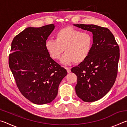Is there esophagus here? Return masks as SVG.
I'll list each match as a JSON object with an SVG mask.
<instances>
[{
	"mask_svg": "<svg viewBox=\"0 0 127 127\" xmlns=\"http://www.w3.org/2000/svg\"><path fill=\"white\" fill-rule=\"evenodd\" d=\"M65 69H66V71H67L68 73H69L70 72V69L69 68H68V67H66Z\"/></svg>",
	"mask_w": 127,
	"mask_h": 127,
	"instance_id": "34e87169",
	"label": "esophagus"
}]
</instances>
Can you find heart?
<instances>
[{"label": "heart", "instance_id": "b5f03b06", "mask_svg": "<svg viewBox=\"0 0 127 127\" xmlns=\"http://www.w3.org/2000/svg\"><path fill=\"white\" fill-rule=\"evenodd\" d=\"M94 44V38L89 32H82L72 27H66L59 30L55 40H48L45 49L53 59L58 61L64 52L62 63L69 64L74 62L80 63L90 55Z\"/></svg>", "mask_w": 127, "mask_h": 127}]
</instances>
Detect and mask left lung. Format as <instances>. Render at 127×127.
<instances>
[{
    "label": "left lung",
    "instance_id": "8db88e82",
    "mask_svg": "<svg viewBox=\"0 0 127 127\" xmlns=\"http://www.w3.org/2000/svg\"><path fill=\"white\" fill-rule=\"evenodd\" d=\"M92 32L94 44L89 57L71 69L76 74L75 87L78 97L85 102L101 98L114 84L118 74L119 48L114 36L106 27L95 25H74Z\"/></svg>",
    "mask_w": 127,
    "mask_h": 127
}]
</instances>
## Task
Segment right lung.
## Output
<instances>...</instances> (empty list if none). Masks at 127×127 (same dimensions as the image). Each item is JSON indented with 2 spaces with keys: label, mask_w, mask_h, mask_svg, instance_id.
<instances>
[{
  "label": "right lung",
  "mask_w": 127,
  "mask_h": 127,
  "mask_svg": "<svg viewBox=\"0 0 127 127\" xmlns=\"http://www.w3.org/2000/svg\"><path fill=\"white\" fill-rule=\"evenodd\" d=\"M50 24L28 27L14 37L9 66L21 93L35 104L51 102L67 74L66 69L51 58L45 49L48 36L54 29Z\"/></svg>",
  "instance_id": "1"
}]
</instances>
